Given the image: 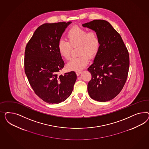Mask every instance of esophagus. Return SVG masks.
Listing matches in <instances>:
<instances>
[{"label":"esophagus","mask_w":149,"mask_h":149,"mask_svg":"<svg viewBox=\"0 0 149 149\" xmlns=\"http://www.w3.org/2000/svg\"><path fill=\"white\" fill-rule=\"evenodd\" d=\"M81 73V71H77L76 74H77V76H79Z\"/></svg>","instance_id":"34e87169"}]
</instances>
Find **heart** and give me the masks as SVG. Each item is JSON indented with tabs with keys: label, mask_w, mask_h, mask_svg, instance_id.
I'll use <instances>...</instances> for the list:
<instances>
[{
	"label": "heart",
	"mask_w": 149,
	"mask_h": 149,
	"mask_svg": "<svg viewBox=\"0 0 149 149\" xmlns=\"http://www.w3.org/2000/svg\"><path fill=\"white\" fill-rule=\"evenodd\" d=\"M67 42L60 40L58 50L60 56L65 60L71 57L72 48L77 47L79 57L72 59L67 65L70 70H80L85 68L90 59L95 58L99 52L100 41L95 31L88 32L85 29L75 26L69 29L67 34Z\"/></svg>",
	"instance_id": "obj_1"
}]
</instances>
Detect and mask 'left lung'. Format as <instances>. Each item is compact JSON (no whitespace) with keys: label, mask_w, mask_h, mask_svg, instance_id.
<instances>
[{"label":"left lung","mask_w":149,"mask_h":149,"mask_svg":"<svg viewBox=\"0 0 149 149\" xmlns=\"http://www.w3.org/2000/svg\"><path fill=\"white\" fill-rule=\"evenodd\" d=\"M82 26L95 31L100 41L99 52L88 68L92 75L88 93L95 100L108 102L120 93L126 83L130 66L128 51L120 34L108 21L95 19Z\"/></svg>","instance_id":"left-lung-1"}]
</instances>
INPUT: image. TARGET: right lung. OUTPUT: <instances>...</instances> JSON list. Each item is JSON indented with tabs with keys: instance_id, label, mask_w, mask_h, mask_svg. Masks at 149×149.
<instances>
[{
	"instance_id": "add662e5",
	"label": "right lung",
	"mask_w": 149,
	"mask_h": 149,
	"mask_svg": "<svg viewBox=\"0 0 149 149\" xmlns=\"http://www.w3.org/2000/svg\"><path fill=\"white\" fill-rule=\"evenodd\" d=\"M71 23L41 25L26 47L24 71L28 81L35 93L49 104H58L67 99L77 80L75 72L58 74L64 65L58 43Z\"/></svg>"
}]
</instances>
